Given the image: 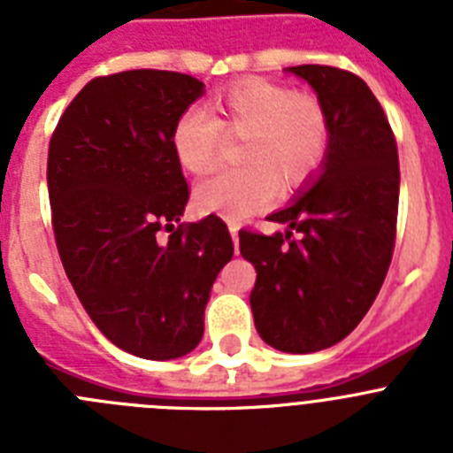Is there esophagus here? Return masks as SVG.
Listing matches in <instances>:
<instances>
[{"label":"esophagus","instance_id":"1","mask_svg":"<svg viewBox=\"0 0 453 453\" xmlns=\"http://www.w3.org/2000/svg\"><path fill=\"white\" fill-rule=\"evenodd\" d=\"M229 231H231V238H234V247H235V251H238V226H235V224H229Z\"/></svg>","mask_w":453,"mask_h":453}]
</instances>
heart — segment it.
<instances>
[{"instance_id":"obj_1","label":"heart","mask_w":453,"mask_h":453,"mask_svg":"<svg viewBox=\"0 0 453 453\" xmlns=\"http://www.w3.org/2000/svg\"><path fill=\"white\" fill-rule=\"evenodd\" d=\"M222 129L245 134L238 170H218L195 186V206L224 219L250 218L274 202L279 179L306 181L322 165L329 122L313 95L267 79H247L213 99L211 113L192 106L172 129V150L188 172H203L218 156Z\"/></svg>"}]
</instances>
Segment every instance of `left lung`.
Masks as SVG:
<instances>
[{"instance_id": "1", "label": "left lung", "mask_w": 453, "mask_h": 453, "mask_svg": "<svg viewBox=\"0 0 453 453\" xmlns=\"http://www.w3.org/2000/svg\"><path fill=\"white\" fill-rule=\"evenodd\" d=\"M286 72L318 95L329 147L290 203L270 215L286 231H240V254L256 270L258 335L286 354H311L347 338L381 290L397 231L399 156L363 79L329 65Z\"/></svg>"}]
</instances>
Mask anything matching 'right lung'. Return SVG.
<instances>
[{"mask_svg": "<svg viewBox=\"0 0 453 453\" xmlns=\"http://www.w3.org/2000/svg\"><path fill=\"white\" fill-rule=\"evenodd\" d=\"M206 92L199 79L131 70L92 79L50 142L47 188L63 267L115 347L150 361L190 354L234 242L218 215L179 226L188 183L172 129Z\"/></svg>", "mask_w": 453, "mask_h": 453, "instance_id": "right-lung-1", "label": "right lung"}]
</instances>
